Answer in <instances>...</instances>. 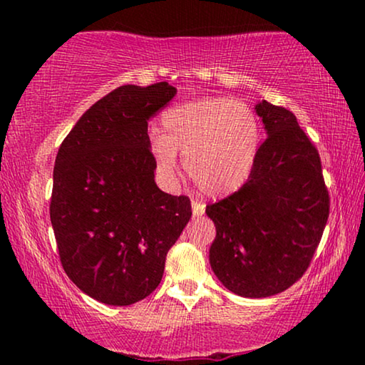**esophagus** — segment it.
Instances as JSON below:
<instances>
[{"instance_id": "34e87169", "label": "esophagus", "mask_w": 365, "mask_h": 365, "mask_svg": "<svg viewBox=\"0 0 365 365\" xmlns=\"http://www.w3.org/2000/svg\"><path fill=\"white\" fill-rule=\"evenodd\" d=\"M192 212L194 216H202V214L206 212V206H204V202L192 201Z\"/></svg>"}]
</instances>
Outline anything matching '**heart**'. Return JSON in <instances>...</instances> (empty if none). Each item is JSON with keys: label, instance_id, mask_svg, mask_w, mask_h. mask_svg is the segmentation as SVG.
<instances>
[{"label": "heart", "instance_id": "b5f03b06", "mask_svg": "<svg viewBox=\"0 0 365 365\" xmlns=\"http://www.w3.org/2000/svg\"><path fill=\"white\" fill-rule=\"evenodd\" d=\"M161 123L164 134H154L151 148L163 173L173 176L179 153L207 196H229L246 184L261 146V124L251 108L234 99H199L169 108Z\"/></svg>", "mask_w": 365, "mask_h": 365}]
</instances>
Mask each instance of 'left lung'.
Segmentation results:
<instances>
[{
    "mask_svg": "<svg viewBox=\"0 0 365 365\" xmlns=\"http://www.w3.org/2000/svg\"><path fill=\"white\" fill-rule=\"evenodd\" d=\"M267 138L247 182L209 204L216 226L209 262L224 287L261 299L304 276L327 224L331 197L319 151L289 109L256 106Z\"/></svg>",
    "mask_w": 365,
    "mask_h": 365,
    "instance_id": "8db88e82",
    "label": "left lung"
}]
</instances>
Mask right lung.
Listing matches in <instances>:
<instances>
[{"mask_svg": "<svg viewBox=\"0 0 365 365\" xmlns=\"http://www.w3.org/2000/svg\"><path fill=\"white\" fill-rule=\"evenodd\" d=\"M176 94L126 84L94 103L59 146L49 216L68 277L89 297L129 306L161 282L191 219L187 196L154 182L148 123Z\"/></svg>", "mask_w": 365, "mask_h": 365, "instance_id": "1", "label": "right lung"}]
</instances>
